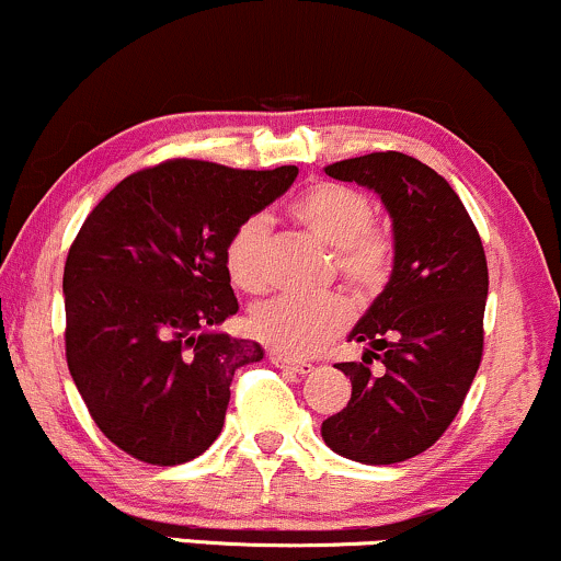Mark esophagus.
<instances>
[{
  "label": "esophagus",
  "instance_id": "obj_1",
  "mask_svg": "<svg viewBox=\"0 0 561 561\" xmlns=\"http://www.w3.org/2000/svg\"><path fill=\"white\" fill-rule=\"evenodd\" d=\"M270 362L275 367H283V370H291L296 375H309L314 370L312 362H301V359H291V357H280V354H270Z\"/></svg>",
  "mask_w": 561,
  "mask_h": 561
}]
</instances>
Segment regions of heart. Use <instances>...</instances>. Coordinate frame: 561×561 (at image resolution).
Returning a JSON list of instances; mask_svg holds the SVG:
<instances>
[{
	"mask_svg": "<svg viewBox=\"0 0 561 561\" xmlns=\"http://www.w3.org/2000/svg\"><path fill=\"white\" fill-rule=\"evenodd\" d=\"M288 215L314 241L333 249L339 278L359 299L383 294L397 267V239L386 226L375 222V207L365 191L344 183L320 181L294 196ZM270 226L262 215H249L228 233L222 260L233 280L247 294H262L270 286ZM352 322V307L341 294L314 299L265 301L249 318L256 341L280 357H309L331 344Z\"/></svg>",
	"mask_w": 561,
	"mask_h": 561,
	"instance_id": "1",
	"label": "heart"
}]
</instances>
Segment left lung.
<instances>
[{
  "instance_id": "8db88e82",
  "label": "left lung",
  "mask_w": 561,
  "mask_h": 561,
  "mask_svg": "<svg viewBox=\"0 0 561 561\" xmlns=\"http://www.w3.org/2000/svg\"><path fill=\"white\" fill-rule=\"evenodd\" d=\"M325 173L378 191L393 217L397 267L352 331L370 348L359 365H339L352 399L322 423V438L354 462H404L444 436L483 359V241L449 183L410 154L373 151ZM373 358L383 376L369 373Z\"/></svg>"
}]
</instances>
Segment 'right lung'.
I'll return each instance as SVG.
<instances>
[{
    "label": "right lung",
    "instance_id": "1",
    "mask_svg": "<svg viewBox=\"0 0 561 561\" xmlns=\"http://www.w3.org/2000/svg\"><path fill=\"white\" fill-rule=\"evenodd\" d=\"M296 173L164 160L123 178L70 243L65 357L91 420L138 462H191L220 436L233 373L262 359L207 331L239 312L222 249Z\"/></svg>",
    "mask_w": 561,
    "mask_h": 561
}]
</instances>
